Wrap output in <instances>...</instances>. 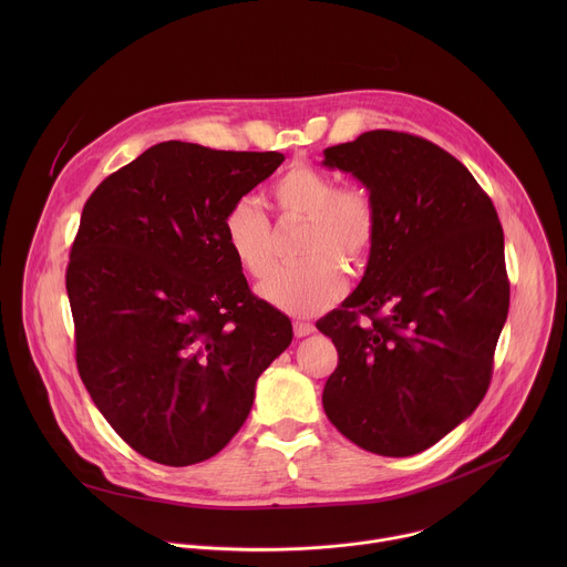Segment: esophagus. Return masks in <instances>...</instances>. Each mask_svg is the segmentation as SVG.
Returning <instances> with one entry per match:
<instances>
[{
    "instance_id": "esophagus-1",
    "label": "esophagus",
    "mask_w": 567,
    "mask_h": 567,
    "mask_svg": "<svg viewBox=\"0 0 567 567\" xmlns=\"http://www.w3.org/2000/svg\"><path fill=\"white\" fill-rule=\"evenodd\" d=\"M313 330H316V328L311 326V322H302V320H296V322H293V334H296L298 339L313 334Z\"/></svg>"
}]
</instances>
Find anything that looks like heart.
Masks as SVG:
<instances>
[{
    "mask_svg": "<svg viewBox=\"0 0 567 567\" xmlns=\"http://www.w3.org/2000/svg\"><path fill=\"white\" fill-rule=\"evenodd\" d=\"M271 199L280 215L307 219L298 258L302 265L276 269L260 287V296L274 307L311 316L332 307L348 289L346 269L368 265L377 233V202L363 184L339 179L309 164H293L271 186ZM221 237L230 258L251 278H262L274 265L271 224L251 199H237L221 219Z\"/></svg>",
    "mask_w": 567,
    "mask_h": 567,
    "instance_id": "heart-1",
    "label": "heart"
}]
</instances>
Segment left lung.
I'll list each match as a JSON object with an SVG mask.
<instances>
[{
	"label": "left lung",
	"instance_id": "1",
	"mask_svg": "<svg viewBox=\"0 0 567 567\" xmlns=\"http://www.w3.org/2000/svg\"><path fill=\"white\" fill-rule=\"evenodd\" d=\"M322 154L379 213L363 280L316 322L339 352L322 409L357 446L415 455L487 394L509 311L503 226L473 175L422 136L372 130Z\"/></svg>",
	"mask_w": 567,
	"mask_h": 567
}]
</instances>
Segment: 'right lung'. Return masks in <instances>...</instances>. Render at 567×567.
<instances>
[{"label":"right lung","mask_w":567,"mask_h":567,"mask_svg":"<svg viewBox=\"0 0 567 567\" xmlns=\"http://www.w3.org/2000/svg\"><path fill=\"white\" fill-rule=\"evenodd\" d=\"M282 161L156 143L83 208L66 267L75 365L110 426L152 462L188 466L219 453L249 417L258 377L293 339L221 237L228 206Z\"/></svg>","instance_id":"add662e5"}]
</instances>
